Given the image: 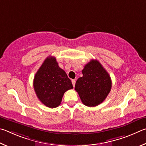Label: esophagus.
<instances>
[{
	"label": "esophagus",
	"instance_id": "esophagus-1",
	"mask_svg": "<svg viewBox=\"0 0 146 146\" xmlns=\"http://www.w3.org/2000/svg\"><path fill=\"white\" fill-rule=\"evenodd\" d=\"M72 85H73L74 87L75 84H76V81L74 80H72Z\"/></svg>",
	"mask_w": 146,
	"mask_h": 146
}]
</instances>
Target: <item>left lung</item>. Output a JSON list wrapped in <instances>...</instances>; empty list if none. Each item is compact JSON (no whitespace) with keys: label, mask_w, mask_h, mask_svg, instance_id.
I'll list each match as a JSON object with an SVG mask.
<instances>
[{"label":"left lung","mask_w":146,"mask_h":146,"mask_svg":"<svg viewBox=\"0 0 146 146\" xmlns=\"http://www.w3.org/2000/svg\"><path fill=\"white\" fill-rule=\"evenodd\" d=\"M83 77L76 81L75 90L85 106L103 103L111 88V78L99 61L92 60L82 70Z\"/></svg>","instance_id":"1"}]
</instances>
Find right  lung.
Listing matches in <instances>:
<instances>
[{"mask_svg":"<svg viewBox=\"0 0 146 146\" xmlns=\"http://www.w3.org/2000/svg\"><path fill=\"white\" fill-rule=\"evenodd\" d=\"M33 86L39 100L52 108L60 105L66 91L73 88L70 80L53 56L46 58L38 69L35 76Z\"/></svg>","mask_w":146,"mask_h":146,"instance_id":"obj_1","label":"right lung"}]
</instances>
